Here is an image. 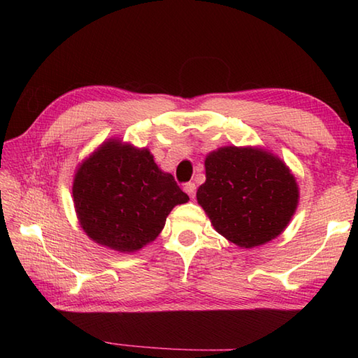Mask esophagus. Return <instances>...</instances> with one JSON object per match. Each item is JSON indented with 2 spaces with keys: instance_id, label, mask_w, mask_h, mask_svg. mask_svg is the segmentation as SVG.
Returning <instances> with one entry per match:
<instances>
[{
  "instance_id": "1",
  "label": "esophagus",
  "mask_w": 358,
  "mask_h": 358,
  "mask_svg": "<svg viewBox=\"0 0 358 358\" xmlns=\"http://www.w3.org/2000/svg\"><path fill=\"white\" fill-rule=\"evenodd\" d=\"M185 192H186L189 196H191V199H194L195 192H196L195 183H191V181H189V183H186V185H185Z\"/></svg>"
}]
</instances>
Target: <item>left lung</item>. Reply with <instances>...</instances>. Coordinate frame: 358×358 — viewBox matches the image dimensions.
Listing matches in <instances>:
<instances>
[{
	"instance_id": "1",
	"label": "left lung",
	"mask_w": 358,
	"mask_h": 358,
	"mask_svg": "<svg viewBox=\"0 0 358 358\" xmlns=\"http://www.w3.org/2000/svg\"><path fill=\"white\" fill-rule=\"evenodd\" d=\"M206 181L196 200L218 234L254 248L283 232L299 203L286 164L262 149L222 148L208 155Z\"/></svg>"
}]
</instances>
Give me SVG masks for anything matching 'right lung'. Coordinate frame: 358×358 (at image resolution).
I'll return each instance as SVG.
<instances>
[{
    "label": "right lung",
    "instance_id": "right-lung-1",
    "mask_svg": "<svg viewBox=\"0 0 358 358\" xmlns=\"http://www.w3.org/2000/svg\"><path fill=\"white\" fill-rule=\"evenodd\" d=\"M72 192L85 232L118 252L154 241L173 206L189 200L148 149L118 141L103 144L80 166Z\"/></svg>",
    "mask_w": 358,
    "mask_h": 358
}]
</instances>
